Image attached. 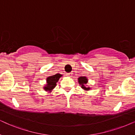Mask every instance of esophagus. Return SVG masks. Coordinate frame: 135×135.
Segmentation results:
<instances>
[{
    "label": "esophagus",
    "mask_w": 135,
    "mask_h": 135,
    "mask_svg": "<svg viewBox=\"0 0 135 135\" xmlns=\"http://www.w3.org/2000/svg\"><path fill=\"white\" fill-rule=\"evenodd\" d=\"M72 75H73V73H66V76H68V77H71L72 76Z\"/></svg>",
    "instance_id": "esophagus-1"
}]
</instances>
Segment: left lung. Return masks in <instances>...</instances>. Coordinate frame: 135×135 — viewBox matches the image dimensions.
<instances>
[{
  "label": "left lung",
  "mask_w": 135,
  "mask_h": 135,
  "mask_svg": "<svg viewBox=\"0 0 135 135\" xmlns=\"http://www.w3.org/2000/svg\"><path fill=\"white\" fill-rule=\"evenodd\" d=\"M88 78L85 76H80L78 78V81L80 85H81V88L83 89L85 91H88V90H90V87L89 86H86V85L88 83Z\"/></svg>",
  "instance_id": "8db88e82"
}]
</instances>
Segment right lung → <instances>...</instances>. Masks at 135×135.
Wrapping results in <instances>:
<instances>
[{"mask_svg":"<svg viewBox=\"0 0 135 135\" xmlns=\"http://www.w3.org/2000/svg\"><path fill=\"white\" fill-rule=\"evenodd\" d=\"M62 76V75L60 73H57V74L49 76L47 78V83L44 86V89L46 91L50 92L52 91L53 89L57 85V82H58L60 78Z\"/></svg>","mask_w":135,"mask_h":135,"instance_id":"1","label":"right lung"}]
</instances>
